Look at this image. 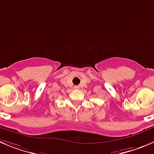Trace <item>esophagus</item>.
Returning a JSON list of instances; mask_svg holds the SVG:
<instances>
[{
	"instance_id": "1",
	"label": "esophagus",
	"mask_w": 154,
	"mask_h": 154,
	"mask_svg": "<svg viewBox=\"0 0 154 154\" xmlns=\"http://www.w3.org/2000/svg\"><path fill=\"white\" fill-rule=\"evenodd\" d=\"M74 89H79V86H74Z\"/></svg>"
}]
</instances>
